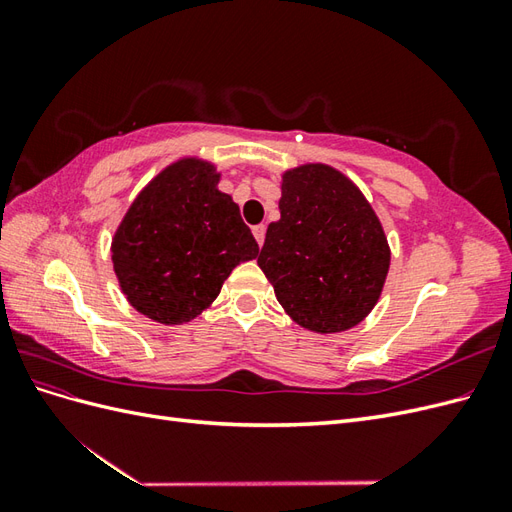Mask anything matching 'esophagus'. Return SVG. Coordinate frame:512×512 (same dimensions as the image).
I'll list each match as a JSON object with an SVG mask.
<instances>
[{
    "label": "esophagus",
    "mask_w": 512,
    "mask_h": 512,
    "mask_svg": "<svg viewBox=\"0 0 512 512\" xmlns=\"http://www.w3.org/2000/svg\"><path fill=\"white\" fill-rule=\"evenodd\" d=\"M252 232H254V237H256V241H258V245L265 243V232H267L265 224H258V226H254V228H252Z\"/></svg>",
    "instance_id": "1"
}]
</instances>
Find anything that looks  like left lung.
<instances>
[{
	"mask_svg": "<svg viewBox=\"0 0 512 512\" xmlns=\"http://www.w3.org/2000/svg\"><path fill=\"white\" fill-rule=\"evenodd\" d=\"M280 213L258 267L284 312L314 333L356 327L378 303L391 265L376 211L344 173L303 164L282 175Z\"/></svg>",
	"mask_w": 512,
	"mask_h": 512,
	"instance_id": "1",
	"label": "left lung"
}]
</instances>
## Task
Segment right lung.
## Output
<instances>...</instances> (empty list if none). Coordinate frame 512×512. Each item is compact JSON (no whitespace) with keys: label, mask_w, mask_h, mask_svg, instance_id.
<instances>
[{"label":"right lung","mask_w":512,"mask_h":512,"mask_svg":"<svg viewBox=\"0 0 512 512\" xmlns=\"http://www.w3.org/2000/svg\"><path fill=\"white\" fill-rule=\"evenodd\" d=\"M211 162L183 158L134 198L111 243L128 303L162 324H183L218 299L237 265L258 256L239 205L218 190Z\"/></svg>","instance_id":"right-lung-1"}]
</instances>
